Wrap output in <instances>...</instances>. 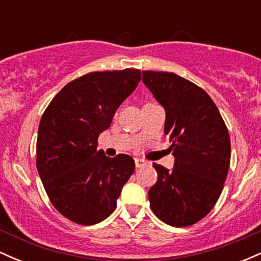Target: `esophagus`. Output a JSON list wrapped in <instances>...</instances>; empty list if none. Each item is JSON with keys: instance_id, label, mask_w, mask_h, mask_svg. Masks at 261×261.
Wrapping results in <instances>:
<instances>
[{"instance_id": "obj_1", "label": "esophagus", "mask_w": 261, "mask_h": 261, "mask_svg": "<svg viewBox=\"0 0 261 261\" xmlns=\"http://www.w3.org/2000/svg\"><path fill=\"white\" fill-rule=\"evenodd\" d=\"M145 164H146L145 160H141V158H135V166H136V168H141V167H143Z\"/></svg>"}]
</instances>
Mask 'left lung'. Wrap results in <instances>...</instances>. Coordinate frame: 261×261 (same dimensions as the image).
I'll use <instances>...</instances> for the list:
<instances>
[{
    "label": "left lung",
    "mask_w": 261,
    "mask_h": 261,
    "mask_svg": "<svg viewBox=\"0 0 261 261\" xmlns=\"http://www.w3.org/2000/svg\"><path fill=\"white\" fill-rule=\"evenodd\" d=\"M142 81L166 110L174 168L153 163L157 182L149 189L153 214L173 227L199 222L223 190L230 162L229 134L210 95L173 72L143 71Z\"/></svg>",
    "instance_id": "left-lung-1"
}]
</instances>
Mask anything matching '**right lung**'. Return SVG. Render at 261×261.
<instances>
[{
    "label": "right lung",
    "mask_w": 261,
    "mask_h": 261,
    "mask_svg": "<svg viewBox=\"0 0 261 261\" xmlns=\"http://www.w3.org/2000/svg\"><path fill=\"white\" fill-rule=\"evenodd\" d=\"M140 81L135 68L87 73L67 83L41 116L38 173L50 201L72 222L91 226L109 217L133 175V157H107L97 141Z\"/></svg>",
    "instance_id": "obj_1"
}]
</instances>
